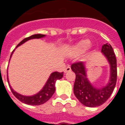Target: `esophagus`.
I'll return each instance as SVG.
<instances>
[{"label":"esophagus","mask_w":125,"mask_h":125,"mask_svg":"<svg viewBox=\"0 0 125 125\" xmlns=\"http://www.w3.org/2000/svg\"><path fill=\"white\" fill-rule=\"evenodd\" d=\"M71 71V67L69 66V65H68V66L65 69L64 72H65V73H67V72H69V71Z\"/></svg>","instance_id":"obj_1"}]
</instances>
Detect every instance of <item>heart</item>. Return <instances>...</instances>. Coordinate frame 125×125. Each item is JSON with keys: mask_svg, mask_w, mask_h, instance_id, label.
Segmentation results:
<instances>
[{"mask_svg": "<svg viewBox=\"0 0 125 125\" xmlns=\"http://www.w3.org/2000/svg\"><path fill=\"white\" fill-rule=\"evenodd\" d=\"M90 45V41L89 40H82L73 45L71 49L72 53L74 55H80L85 52Z\"/></svg>", "mask_w": 125, "mask_h": 125, "instance_id": "b5f03b06", "label": "heart"}]
</instances>
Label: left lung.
<instances>
[{
    "label": "left lung",
    "mask_w": 125,
    "mask_h": 125,
    "mask_svg": "<svg viewBox=\"0 0 125 125\" xmlns=\"http://www.w3.org/2000/svg\"><path fill=\"white\" fill-rule=\"evenodd\" d=\"M101 52L110 65V78L106 84L97 87L91 83L87 78L85 62H78L71 65V69L76 74L74 94L85 106L94 108L104 104L110 97L116 84L117 60L110 44H104Z\"/></svg>",
    "instance_id": "8db88e82"
}]
</instances>
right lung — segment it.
I'll list each match as a JSON object with an SVG mask.
<instances>
[{
    "mask_svg": "<svg viewBox=\"0 0 125 125\" xmlns=\"http://www.w3.org/2000/svg\"><path fill=\"white\" fill-rule=\"evenodd\" d=\"M46 35L41 34H34L32 36L26 38L22 40L20 43H19L16 48L22 45L23 43L25 42H28V40H33V39H40V38H45ZM15 49H14L12 53L10 56V59L11 58L13 53L14 52V51ZM63 72L62 73H58V72H53L51 74V75L49 76L48 80L45 83V85L43 86L41 90L39 92H38L36 94H34L33 95H30V96H26V95H21L20 93H17V91H15L14 89H13L11 86L10 83V81L8 79V72H7V78H8V82L9 86L10 87L11 91L12 92L15 97H16L17 99H19L21 102L26 104L29 105H41L43 104L44 103H45L47 101H48L49 99H51L53 94L55 92V83L56 82L57 80H60L63 77Z\"/></svg>",
    "mask_w": 125,
    "mask_h": 125,
    "instance_id": "add662e5",
    "label": "right lung"
}]
</instances>
